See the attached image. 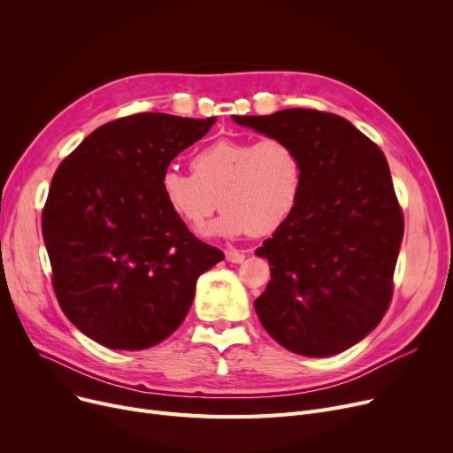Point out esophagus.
<instances>
[{
  "label": "esophagus",
  "instance_id": "34e87169",
  "mask_svg": "<svg viewBox=\"0 0 453 453\" xmlns=\"http://www.w3.org/2000/svg\"><path fill=\"white\" fill-rule=\"evenodd\" d=\"M226 258L229 260V263H242V260L246 258V255H244V251H241V250H233V248H229V250H226Z\"/></svg>",
  "mask_w": 453,
  "mask_h": 453
}]
</instances>
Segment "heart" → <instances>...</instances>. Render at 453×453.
Here are the masks:
<instances>
[{"label": "heart", "mask_w": 453, "mask_h": 453, "mask_svg": "<svg viewBox=\"0 0 453 453\" xmlns=\"http://www.w3.org/2000/svg\"><path fill=\"white\" fill-rule=\"evenodd\" d=\"M190 169L163 173V200L190 229H202L220 205L224 214L209 231L222 234L275 231L294 212L304 183L301 154L279 135L217 139L193 156Z\"/></svg>", "instance_id": "heart-1"}]
</instances>
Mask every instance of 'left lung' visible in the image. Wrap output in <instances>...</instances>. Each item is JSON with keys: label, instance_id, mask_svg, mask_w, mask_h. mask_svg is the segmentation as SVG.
<instances>
[{"label": "left lung", "instance_id": "obj_1", "mask_svg": "<svg viewBox=\"0 0 453 453\" xmlns=\"http://www.w3.org/2000/svg\"><path fill=\"white\" fill-rule=\"evenodd\" d=\"M233 119L288 139L304 169L294 212L255 251L272 272L257 316L296 354L343 352L382 321L393 297L403 214L388 159L336 113L292 108Z\"/></svg>", "mask_w": 453, "mask_h": 453}]
</instances>
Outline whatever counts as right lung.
Instances as JSON below:
<instances>
[{
	"label": "right lung",
	"mask_w": 453,
	"mask_h": 453,
	"mask_svg": "<svg viewBox=\"0 0 453 453\" xmlns=\"http://www.w3.org/2000/svg\"><path fill=\"white\" fill-rule=\"evenodd\" d=\"M217 117L134 113L93 130L53 176L42 211L65 318L108 349L157 345L185 319L196 279L224 258L166 207L161 176Z\"/></svg>",
	"instance_id": "add662e5"
}]
</instances>
